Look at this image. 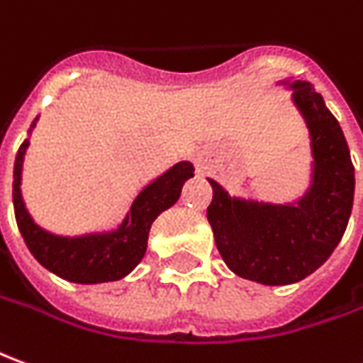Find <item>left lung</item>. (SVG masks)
I'll use <instances>...</instances> for the list:
<instances>
[{"label":"left lung","instance_id":"left-lung-1","mask_svg":"<svg viewBox=\"0 0 363 363\" xmlns=\"http://www.w3.org/2000/svg\"><path fill=\"white\" fill-rule=\"evenodd\" d=\"M292 89L312 145V184L298 202L236 199L213 179L206 218L214 242L234 274L266 286L294 284L316 272L346 233L354 204V164L346 137L324 99L306 81Z\"/></svg>","mask_w":363,"mask_h":363}]
</instances>
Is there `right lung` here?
<instances>
[{
	"mask_svg": "<svg viewBox=\"0 0 363 363\" xmlns=\"http://www.w3.org/2000/svg\"><path fill=\"white\" fill-rule=\"evenodd\" d=\"M35 121L31 129L35 127ZM27 147L29 139L21 143L13 167V208L19 233L39 264L75 284L113 282L129 274L147 252L150 224L179 201L182 184L194 177L191 162H177L139 192L119 228L85 236H57L33 223L21 199V169Z\"/></svg>",
	"mask_w": 363,
	"mask_h": 363,
	"instance_id": "right-lung-1",
	"label": "right lung"
}]
</instances>
